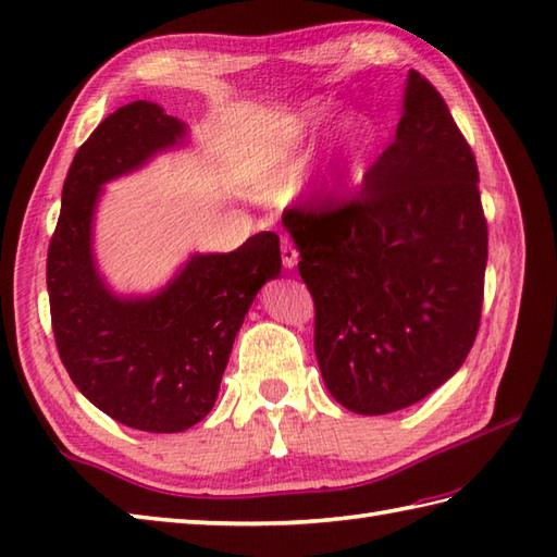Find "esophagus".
Here are the masks:
<instances>
[{"label": "esophagus", "instance_id": "obj_1", "mask_svg": "<svg viewBox=\"0 0 557 557\" xmlns=\"http://www.w3.org/2000/svg\"><path fill=\"white\" fill-rule=\"evenodd\" d=\"M282 263H285V268H294L297 265V260H299V251H297V246H294V242L292 239H282Z\"/></svg>", "mask_w": 557, "mask_h": 557}]
</instances>
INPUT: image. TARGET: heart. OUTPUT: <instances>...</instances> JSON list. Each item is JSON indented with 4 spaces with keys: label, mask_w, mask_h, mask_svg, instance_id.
I'll list each match as a JSON object with an SVG mask.
<instances>
[{
    "label": "heart",
    "mask_w": 557,
    "mask_h": 557,
    "mask_svg": "<svg viewBox=\"0 0 557 557\" xmlns=\"http://www.w3.org/2000/svg\"><path fill=\"white\" fill-rule=\"evenodd\" d=\"M304 120V134L313 138L323 132L330 124V108L325 102H315L309 110L301 114ZM373 146V128L363 120H351L345 128H342L335 156H333V184L342 186L357 176L363 158L369 156Z\"/></svg>",
    "instance_id": "b5f03b06"
}]
</instances>
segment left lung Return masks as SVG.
<instances>
[{
	"mask_svg": "<svg viewBox=\"0 0 557 557\" xmlns=\"http://www.w3.org/2000/svg\"><path fill=\"white\" fill-rule=\"evenodd\" d=\"M282 222L342 407L405 409L459 371L481 323L488 224L474 152L429 78L409 71L395 140L357 196L304 200Z\"/></svg>",
	"mask_w": 557,
	"mask_h": 557,
	"instance_id": "obj_1",
	"label": "left lung"
}]
</instances>
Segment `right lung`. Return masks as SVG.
<instances>
[{
    "instance_id": "obj_1",
    "label": "right lung",
    "mask_w": 557,
    "mask_h": 557,
    "mask_svg": "<svg viewBox=\"0 0 557 557\" xmlns=\"http://www.w3.org/2000/svg\"><path fill=\"white\" fill-rule=\"evenodd\" d=\"M186 126L136 100L100 122L78 148L47 251L52 333L71 381L114 421L180 433L218 399L248 306L280 275V236L260 232L232 253H194L168 287L124 299L92 260V215L102 184L180 144Z\"/></svg>"
}]
</instances>
